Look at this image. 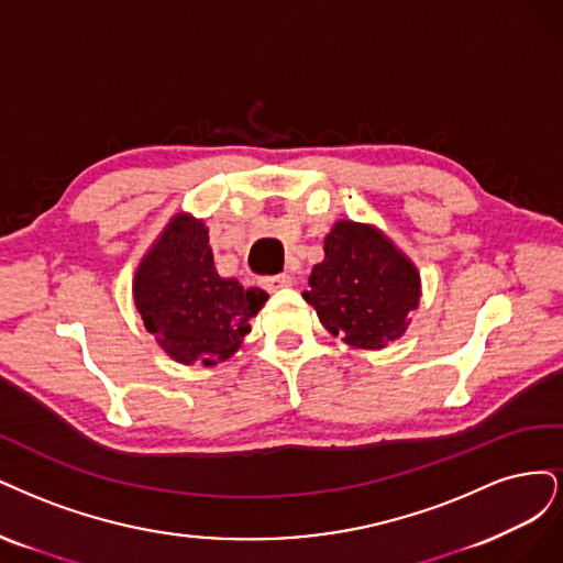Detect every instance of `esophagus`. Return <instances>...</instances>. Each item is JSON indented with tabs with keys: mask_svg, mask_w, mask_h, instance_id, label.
<instances>
[{
	"mask_svg": "<svg viewBox=\"0 0 563 563\" xmlns=\"http://www.w3.org/2000/svg\"><path fill=\"white\" fill-rule=\"evenodd\" d=\"M260 285H262L264 289H268V292H276V289H280V287H289V285H292V278H289L287 274L264 276V278L260 280Z\"/></svg>",
	"mask_w": 563,
	"mask_h": 563,
	"instance_id": "esophagus-1",
	"label": "esophagus"
}]
</instances>
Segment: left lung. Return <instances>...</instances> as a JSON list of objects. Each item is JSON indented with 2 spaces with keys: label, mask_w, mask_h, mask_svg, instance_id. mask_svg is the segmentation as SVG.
I'll return each instance as SVG.
<instances>
[{
  "label": "left lung",
  "mask_w": 563,
  "mask_h": 563,
  "mask_svg": "<svg viewBox=\"0 0 563 563\" xmlns=\"http://www.w3.org/2000/svg\"><path fill=\"white\" fill-rule=\"evenodd\" d=\"M301 297L334 336L355 349H384L405 334L421 280L384 233L343 220L324 239V260L313 266Z\"/></svg>",
  "instance_id": "left-lung-1"
}]
</instances>
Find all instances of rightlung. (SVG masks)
Segmentation results:
<instances>
[{
    "label": "right lung",
    "mask_w": 563,
    "mask_h": 563,
    "mask_svg": "<svg viewBox=\"0 0 563 563\" xmlns=\"http://www.w3.org/2000/svg\"><path fill=\"white\" fill-rule=\"evenodd\" d=\"M135 306L161 349L185 365H214L241 346L268 295L214 271L208 229L177 214L140 264Z\"/></svg>",
    "instance_id": "obj_1"
}]
</instances>
